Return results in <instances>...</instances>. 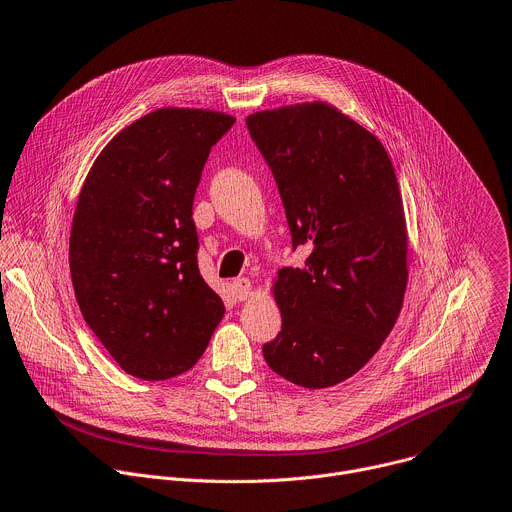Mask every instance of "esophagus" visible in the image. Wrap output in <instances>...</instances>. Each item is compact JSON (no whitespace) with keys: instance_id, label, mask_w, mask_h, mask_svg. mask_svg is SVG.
<instances>
[{"instance_id":"esophagus-1","label":"esophagus","mask_w":512,"mask_h":512,"mask_svg":"<svg viewBox=\"0 0 512 512\" xmlns=\"http://www.w3.org/2000/svg\"><path fill=\"white\" fill-rule=\"evenodd\" d=\"M233 289H235V295H237V299L245 301L247 297H251L253 285H251V281H249L247 277H241V279H235V281H233Z\"/></svg>"}]
</instances>
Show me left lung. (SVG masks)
<instances>
[{
  "mask_svg": "<svg viewBox=\"0 0 512 512\" xmlns=\"http://www.w3.org/2000/svg\"><path fill=\"white\" fill-rule=\"evenodd\" d=\"M309 257L273 283L281 331L263 346L291 384L331 388L358 374L394 329L408 285V231L384 144L327 102L247 116Z\"/></svg>",
  "mask_w": 512,
  "mask_h": 512,
  "instance_id": "obj_1",
  "label": "left lung"
}]
</instances>
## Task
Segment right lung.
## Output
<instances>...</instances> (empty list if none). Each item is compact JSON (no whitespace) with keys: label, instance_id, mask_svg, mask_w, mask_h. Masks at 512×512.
Listing matches in <instances>:
<instances>
[{"label":"right lung","instance_id":"add662e5","mask_svg":"<svg viewBox=\"0 0 512 512\" xmlns=\"http://www.w3.org/2000/svg\"><path fill=\"white\" fill-rule=\"evenodd\" d=\"M225 112L158 108L122 128L82 185L70 231L80 311L130 376L191 370L225 315L197 265L193 201Z\"/></svg>","mask_w":512,"mask_h":512}]
</instances>
